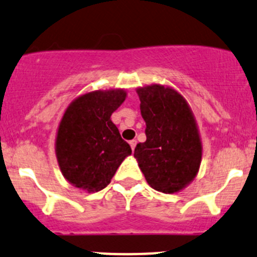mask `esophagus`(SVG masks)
<instances>
[{
    "label": "esophagus",
    "mask_w": 257,
    "mask_h": 257,
    "mask_svg": "<svg viewBox=\"0 0 257 257\" xmlns=\"http://www.w3.org/2000/svg\"><path fill=\"white\" fill-rule=\"evenodd\" d=\"M136 145H137V141H136V140H132V141H130V146H131L132 151L135 150V147H136Z\"/></svg>",
    "instance_id": "34e87169"
}]
</instances>
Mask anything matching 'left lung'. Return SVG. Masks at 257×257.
I'll list each match as a JSON object with an SVG mask.
<instances>
[{
    "instance_id": "obj_1",
    "label": "left lung",
    "mask_w": 257,
    "mask_h": 257,
    "mask_svg": "<svg viewBox=\"0 0 257 257\" xmlns=\"http://www.w3.org/2000/svg\"><path fill=\"white\" fill-rule=\"evenodd\" d=\"M147 140L137 144L135 158L153 189L181 192L197 177L202 140L192 109L181 92L162 84L136 89Z\"/></svg>"
}]
</instances>
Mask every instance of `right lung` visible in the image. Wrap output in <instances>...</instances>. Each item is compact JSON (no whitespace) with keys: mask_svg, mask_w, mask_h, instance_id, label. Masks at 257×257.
Wrapping results in <instances>:
<instances>
[{"mask_svg":"<svg viewBox=\"0 0 257 257\" xmlns=\"http://www.w3.org/2000/svg\"><path fill=\"white\" fill-rule=\"evenodd\" d=\"M126 96L123 89L94 90L79 95L65 109L55 136V156L71 186L88 193L104 189L131 155L110 118Z\"/></svg>","mask_w":257,"mask_h":257,"instance_id":"right-lung-1","label":"right lung"}]
</instances>
